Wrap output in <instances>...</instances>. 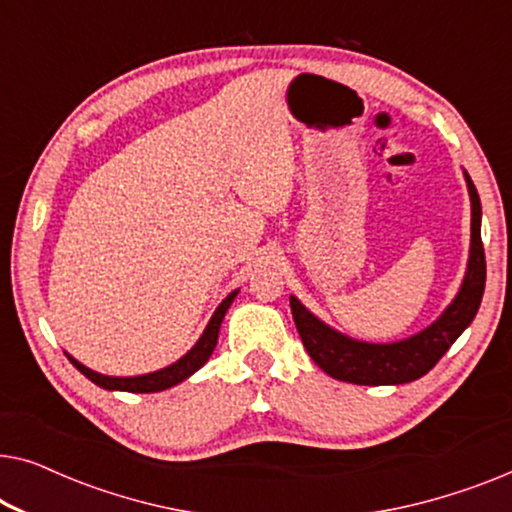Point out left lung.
<instances>
[{
  "label": "left lung",
  "instance_id": "8db88e82",
  "mask_svg": "<svg viewBox=\"0 0 512 512\" xmlns=\"http://www.w3.org/2000/svg\"><path fill=\"white\" fill-rule=\"evenodd\" d=\"M468 193H471V258L464 284L454 298V303L440 314L422 333L412 335L408 340L391 342V345H370L345 335L335 333L333 328L305 310L296 298L291 296V314L296 328L303 338V345L312 361L335 380L368 384H405L429 373L443 354L452 347V342L464 333L478 314L482 293H485V247L480 237V195L475 191L471 177L466 174Z\"/></svg>",
  "mask_w": 512,
  "mask_h": 512
}]
</instances>
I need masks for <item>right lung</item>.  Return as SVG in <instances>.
<instances>
[{
    "instance_id": "add662e5",
    "label": "right lung",
    "mask_w": 512,
    "mask_h": 512,
    "mask_svg": "<svg viewBox=\"0 0 512 512\" xmlns=\"http://www.w3.org/2000/svg\"><path fill=\"white\" fill-rule=\"evenodd\" d=\"M235 296H237V291L230 293V296L223 300L219 307H216L214 317L209 319L205 333H202V338L198 342H195V347L191 349V352H188L186 356H181V359L177 363H172V366L156 370V373L139 375V377H109V375H100V373H95V370L81 366V363L72 359V356H69V361H72L76 370H81V373L86 375L90 382H95L97 387L109 389V391L116 389V391H132V394H151V391L170 389V387H174V384L184 382L186 377H191L195 370L205 366L209 356H212L216 340H219L221 321H223V317H226L228 307L235 300Z\"/></svg>"
}]
</instances>
